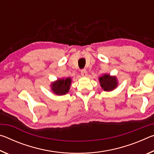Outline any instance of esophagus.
<instances>
[{
    "label": "esophagus",
    "mask_w": 154,
    "mask_h": 154,
    "mask_svg": "<svg viewBox=\"0 0 154 154\" xmlns=\"http://www.w3.org/2000/svg\"><path fill=\"white\" fill-rule=\"evenodd\" d=\"M81 74H82V77H87V71H86V70L85 69H83V70H82V71H81Z\"/></svg>",
    "instance_id": "esophagus-1"
}]
</instances>
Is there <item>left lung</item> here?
Masks as SVG:
<instances>
[{
    "label": "left lung",
    "instance_id": "1",
    "mask_svg": "<svg viewBox=\"0 0 154 154\" xmlns=\"http://www.w3.org/2000/svg\"><path fill=\"white\" fill-rule=\"evenodd\" d=\"M100 87L105 92H111L118 87V80L116 76L109 74H104L99 77Z\"/></svg>",
    "mask_w": 154,
    "mask_h": 154
}]
</instances>
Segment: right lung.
Wrapping results in <instances>:
<instances>
[{"label":"right lung","instance_id":"add662e5","mask_svg":"<svg viewBox=\"0 0 154 154\" xmlns=\"http://www.w3.org/2000/svg\"><path fill=\"white\" fill-rule=\"evenodd\" d=\"M71 83L72 79L71 77L58 79L51 83V90L52 92L57 96L65 95L69 92Z\"/></svg>","mask_w":154,"mask_h":154}]
</instances>
